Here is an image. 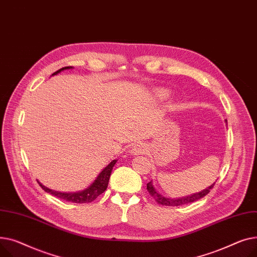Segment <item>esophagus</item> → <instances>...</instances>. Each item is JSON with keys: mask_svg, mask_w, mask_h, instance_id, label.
Returning a JSON list of instances; mask_svg holds the SVG:
<instances>
[{"mask_svg": "<svg viewBox=\"0 0 257 257\" xmlns=\"http://www.w3.org/2000/svg\"><path fill=\"white\" fill-rule=\"evenodd\" d=\"M146 152V145L144 143H137L134 145L131 149L132 155L138 156V155H143Z\"/></svg>", "mask_w": 257, "mask_h": 257, "instance_id": "esophagus-1", "label": "esophagus"}]
</instances>
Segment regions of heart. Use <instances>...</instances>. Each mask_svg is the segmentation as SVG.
Wrapping results in <instances>:
<instances>
[{"label":"heart","instance_id":"1","mask_svg":"<svg viewBox=\"0 0 257 257\" xmlns=\"http://www.w3.org/2000/svg\"><path fill=\"white\" fill-rule=\"evenodd\" d=\"M168 95V93L166 92V91H160V96H162V97H166Z\"/></svg>","mask_w":257,"mask_h":257}]
</instances>
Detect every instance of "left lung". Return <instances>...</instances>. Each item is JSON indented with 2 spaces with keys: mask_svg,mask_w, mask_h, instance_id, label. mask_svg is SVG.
<instances>
[{
  "mask_svg": "<svg viewBox=\"0 0 257 257\" xmlns=\"http://www.w3.org/2000/svg\"><path fill=\"white\" fill-rule=\"evenodd\" d=\"M215 186V183L209 186L207 189L199 192V193H196V194H193L191 196H187V197H183V198H178V199H170V198H166L164 197V196L160 195L156 189L154 188V185L152 182H149L147 184V191L148 193L150 194V196H153V197L155 198V200L159 203V204H162V205H166V206H178V205H183V204H187V203H190V202H194L196 200H198L202 197H204L205 195H207L210 190H212Z\"/></svg>",
  "mask_w": 257,
  "mask_h": 257,
  "instance_id": "left-lung-1",
  "label": "left lung"
}]
</instances>
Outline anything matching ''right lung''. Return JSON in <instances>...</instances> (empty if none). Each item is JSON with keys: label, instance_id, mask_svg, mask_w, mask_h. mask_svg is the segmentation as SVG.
I'll list each match as a JSON object with an SVG mask.
<instances>
[{"label": "right lung", "instance_id": "add662e5", "mask_svg": "<svg viewBox=\"0 0 257 257\" xmlns=\"http://www.w3.org/2000/svg\"><path fill=\"white\" fill-rule=\"evenodd\" d=\"M72 68L71 66H66L63 67L61 69H59L57 71H55L52 75H55L59 72H61L64 69H69ZM117 160L112 161L107 167H105L97 176V178L94 180V183L90 186L88 189L82 191V192H78V193H61V192H56L53 191L47 187L42 186L39 182V186L48 193H51L52 195L56 196V197L65 200V201H69V202H73V203H89L93 200H95L98 196L103 193L105 191V189L108 188V184H109V179H110V175L112 172V169L114 167V165L116 164Z\"/></svg>", "mask_w": 257, "mask_h": 257}]
</instances>
